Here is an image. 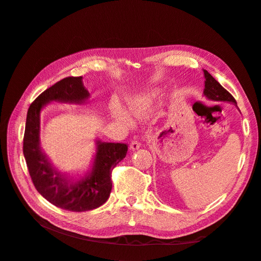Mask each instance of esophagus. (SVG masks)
Returning <instances> with one entry per match:
<instances>
[{"label":"esophagus","instance_id":"34e87169","mask_svg":"<svg viewBox=\"0 0 261 261\" xmlns=\"http://www.w3.org/2000/svg\"><path fill=\"white\" fill-rule=\"evenodd\" d=\"M140 146H141V144L139 143L138 140H132L130 141V145H129V148L132 150H137V149L140 148Z\"/></svg>","mask_w":261,"mask_h":261}]
</instances>
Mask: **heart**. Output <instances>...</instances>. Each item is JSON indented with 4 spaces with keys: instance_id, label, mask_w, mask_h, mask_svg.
<instances>
[{
    "instance_id": "b5f03b06",
    "label": "heart",
    "mask_w": 261,
    "mask_h": 261,
    "mask_svg": "<svg viewBox=\"0 0 261 261\" xmlns=\"http://www.w3.org/2000/svg\"><path fill=\"white\" fill-rule=\"evenodd\" d=\"M127 110H128V112L132 115H134V116H139L141 114V106L139 103H137V102H135V101L129 102V105L127 107ZM113 114L117 118V120L120 121L121 123H123L124 125H126V126H129L130 125L129 117L126 115L120 108H114Z\"/></svg>"
}]
</instances>
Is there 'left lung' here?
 <instances>
[{
	"label": "left lung",
	"instance_id": "1",
	"mask_svg": "<svg viewBox=\"0 0 261 261\" xmlns=\"http://www.w3.org/2000/svg\"><path fill=\"white\" fill-rule=\"evenodd\" d=\"M204 74V89L203 93L208 99L213 101H226V102H232V103L236 105V100L232 94L228 92L226 89H224L222 86H221L215 78H213L206 69H203Z\"/></svg>",
	"mask_w": 261,
	"mask_h": 261
}]
</instances>
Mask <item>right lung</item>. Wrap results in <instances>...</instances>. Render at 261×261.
Returning <instances> with one entry per match:
<instances>
[{
	"instance_id": "obj_1",
	"label": "right lung",
	"mask_w": 261,
	"mask_h": 261,
	"mask_svg": "<svg viewBox=\"0 0 261 261\" xmlns=\"http://www.w3.org/2000/svg\"><path fill=\"white\" fill-rule=\"evenodd\" d=\"M88 97L89 92L83 85L82 76L66 77L54 84L30 105L23 135V156L38 193L54 206L75 212L96 209L109 199L112 189V171L126 156L128 147L126 144L98 140L91 173L81 180L69 183L66 177L54 170L41 151L39 145L40 111L51 101L82 103Z\"/></svg>"
}]
</instances>
